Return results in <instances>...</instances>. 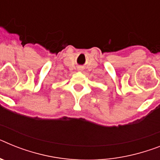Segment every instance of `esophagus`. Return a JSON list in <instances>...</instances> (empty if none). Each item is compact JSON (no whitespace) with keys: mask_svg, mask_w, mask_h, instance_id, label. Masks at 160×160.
Listing matches in <instances>:
<instances>
[{"mask_svg":"<svg viewBox=\"0 0 160 160\" xmlns=\"http://www.w3.org/2000/svg\"><path fill=\"white\" fill-rule=\"evenodd\" d=\"M78 70H79V71H81V70H82V68H78Z\"/></svg>","mask_w":160,"mask_h":160,"instance_id":"1","label":"esophagus"}]
</instances>
